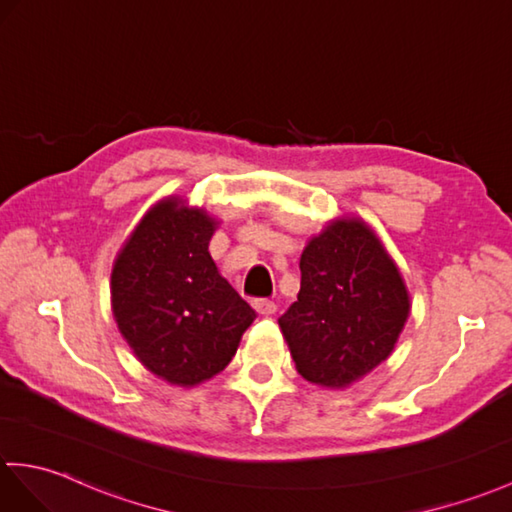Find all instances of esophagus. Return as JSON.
<instances>
[{"instance_id": "obj_1", "label": "esophagus", "mask_w": 512, "mask_h": 512, "mask_svg": "<svg viewBox=\"0 0 512 512\" xmlns=\"http://www.w3.org/2000/svg\"><path fill=\"white\" fill-rule=\"evenodd\" d=\"M253 307H255V312L261 314V316H270V314L277 312V305L272 303V301H268V299H257V301H253Z\"/></svg>"}]
</instances>
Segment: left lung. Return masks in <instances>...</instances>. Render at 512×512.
I'll use <instances>...</instances> for the list:
<instances>
[{"label":"left lung","instance_id":"1","mask_svg":"<svg viewBox=\"0 0 512 512\" xmlns=\"http://www.w3.org/2000/svg\"><path fill=\"white\" fill-rule=\"evenodd\" d=\"M299 266V296L279 318L296 371L316 386L349 388L395 349L410 316L406 281L358 216L327 222Z\"/></svg>","mask_w":512,"mask_h":512}]
</instances>
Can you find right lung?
Returning <instances> with one entry per match:
<instances>
[{"label":"right lung","instance_id":"add662e5","mask_svg":"<svg viewBox=\"0 0 512 512\" xmlns=\"http://www.w3.org/2000/svg\"><path fill=\"white\" fill-rule=\"evenodd\" d=\"M218 224L168 196L146 211L113 264L117 329L135 358L172 386L192 388L224 371L255 320L209 255Z\"/></svg>","mask_w":512,"mask_h":512}]
</instances>
